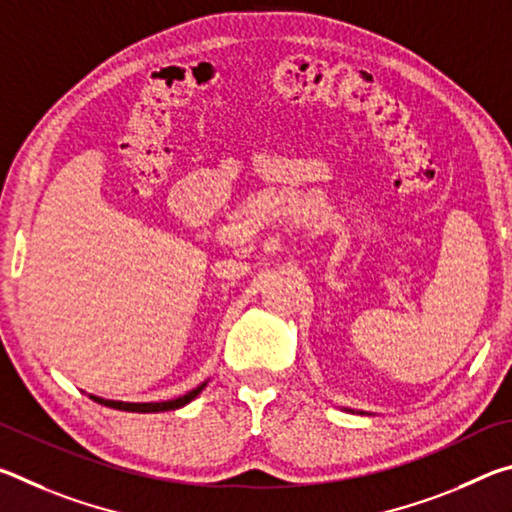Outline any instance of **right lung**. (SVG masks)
<instances>
[{"mask_svg":"<svg viewBox=\"0 0 512 512\" xmlns=\"http://www.w3.org/2000/svg\"><path fill=\"white\" fill-rule=\"evenodd\" d=\"M205 388V384H201L194 391H189L187 395L178 397V400H169V402H151V404H131V402H110V400H101V397H92L94 402L99 404H106L112 406V409H119V411H133V413H158V411H173V409H180V406H185L187 402H192L194 397L201 393Z\"/></svg>","mask_w":512,"mask_h":512,"instance_id":"right-lung-1","label":"right lung"}]
</instances>
